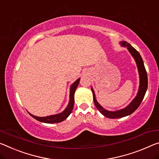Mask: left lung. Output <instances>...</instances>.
<instances>
[{
  "label": "left lung",
  "mask_w": 159,
  "mask_h": 159,
  "mask_svg": "<svg viewBox=\"0 0 159 159\" xmlns=\"http://www.w3.org/2000/svg\"><path fill=\"white\" fill-rule=\"evenodd\" d=\"M120 44L123 47H127L128 51H129L132 57L134 58L136 64H137L139 75V86L137 94L134 99L132 100V101L131 102L127 107L123 108V109L115 110V111H110V110L105 109L104 107H102L101 105L98 103L96 98H95L94 90H93V88L91 87V90L93 95V101H94L95 107H97V109L99 110L100 112L101 113L102 115H103L105 117H106L107 118H110V119L124 117L134 112L139 107V106L141 102H142L143 100L148 87V78L147 70L145 69L143 59L142 57H141V55L139 54V53L132 45L127 43V42H120Z\"/></svg>",
  "instance_id": "left-lung-1"
}]
</instances>
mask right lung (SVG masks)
Wrapping results in <instances>:
<instances>
[{
    "instance_id": "1",
    "label": "right lung",
    "mask_w": 159,
    "mask_h": 159,
    "mask_svg": "<svg viewBox=\"0 0 159 159\" xmlns=\"http://www.w3.org/2000/svg\"><path fill=\"white\" fill-rule=\"evenodd\" d=\"M80 78L78 79L75 81L73 84L70 87V95H69V104H68L67 107L65 108L64 111L59 113V114L56 115H49L46 116V117H37V116H34L32 115L31 113L28 112L29 114L32 116V117L34 118L35 120L39 121L41 122L44 123H49V124H53V123H58L61 122L64 120H66V118L69 117L70 113L72 112L73 108H74V93L75 90H76L78 85L79 84Z\"/></svg>"
}]
</instances>
